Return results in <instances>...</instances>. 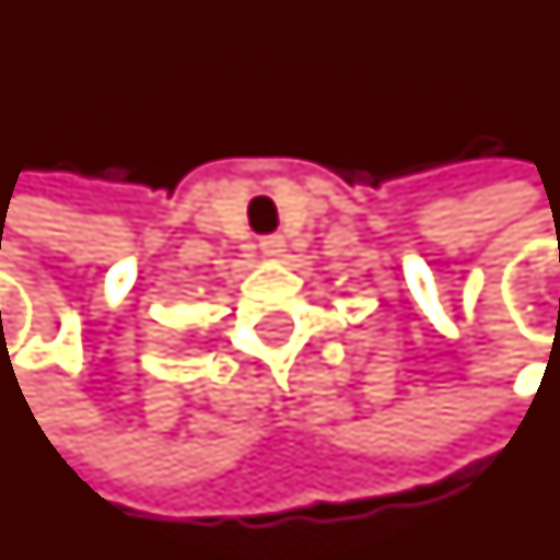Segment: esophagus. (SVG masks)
<instances>
[{
  "mask_svg": "<svg viewBox=\"0 0 560 560\" xmlns=\"http://www.w3.org/2000/svg\"><path fill=\"white\" fill-rule=\"evenodd\" d=\"M260 252H264V257H269V260H279L281 254H284V240H281V236H264V240H260Z\"/></svg>",
  "mask_w": 560,
  "mask_h": 560,
  "instance_id": "1",
  "label": "esophagus"
}]
</instances>
